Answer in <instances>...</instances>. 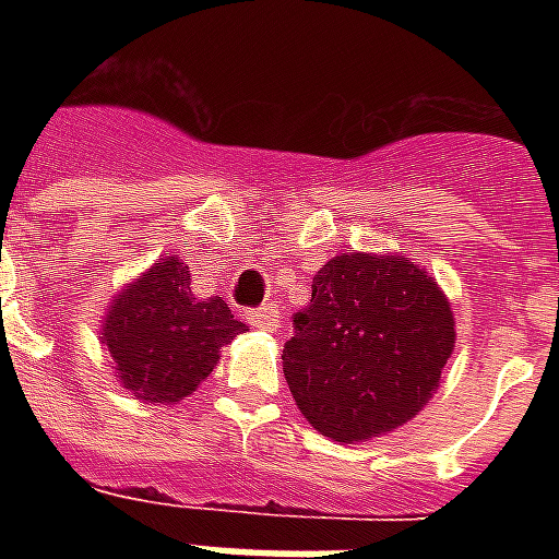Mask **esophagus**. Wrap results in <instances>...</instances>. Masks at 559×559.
I'll return each instance as SVG.
<instances>
[{"instance_id": "34e87169", "label": "esophagus", "mask_w": 559, "mask_h": 559, "mask_svg": "<svg viewBox=\"0 0 559 559\" xmlns=\"http://www.w3.org/2000/svg\"><path fill=\"white\" fill-rule=\"evenodd\" d=\"M248 323L254 329H263V332H272V329H278V308L275 305H263L257 311H248Z\"/></svg>"}]
</instances>
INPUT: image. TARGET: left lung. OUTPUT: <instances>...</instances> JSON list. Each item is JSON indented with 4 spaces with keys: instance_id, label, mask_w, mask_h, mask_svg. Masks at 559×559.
I'll return each instance as SVG.
<instances>
[{
    "instance_id": "obj_1",
    "label": "left lung",
    "mask_w": 559,
    "mask_h": 559,
    "mask_svg": "<svg viewBox=\"0 0 559 559\" xmlns=\"http://www.w3.org/2000/svg\"><path fill=\"white\" fill-rule=\"evenodd\" d=\"M293 326L287 386L308 425L335 443H368L419 416L455 350L449 296L399 251L332 257Z\"/></svg>"
}]
</instances>
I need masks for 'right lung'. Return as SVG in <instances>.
<instances>
[{
	"label": "right lung",
	"instance_id": "1",
	"mask_svg": "<svg viewBox=\"0 0 559 559\" xmlns=\"http://www.w3.org/2000/svg\"><path fill=\"white\" fill-rule=\"evenodd\" d=\"M245 329L221 296L191 293L188 263L160 257L110 299L98 341L119 386L158 407L197 392L218 365L221 347Z\"/></svg>",
	"mask_w": 559,
	"mask_h": 559
}]
</instances>
